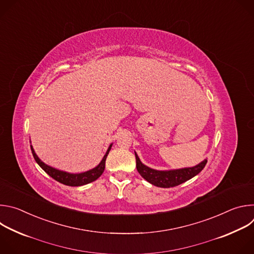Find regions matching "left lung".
<instances>
[{"instance_id": "left-lung-1", "label": "left lung", "mask_w": 254, "mask_h": 254, "mask_svg": "<svg viewBox=\"0 0 254 254\" xmlns=\"http://www.w3.org/2000/svg\"><path fill=\"white\" fill-rule=\"evenodd\" d=\"M134 155L136 160V170L139 173V175L144 180H147L149 183L161 188L176 187L180 184L186 182V181L198 175L207 164V160H204L202 163L192 168L171 170V171H157L141 164L137 155L135 153Z\"/></svg>"}]
</instances>
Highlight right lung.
<instances>
[{
    "label": "right lung",
    "mask_w": 254,
    "mask_h": 254,
    "mask_svg": "<svg viewBox=\"0 0 254 254\" xmlns=\"http://www.w3.org/2000/svg\"><path fill=\"white\" fill-rule=\"evenodd\" d=\"M112 146L113 144H111L110 148H108L107 152L105 153L103 159L101 160V162L99 163V165L97 167H95L94 169L92 170H89L87 172H84V173H80V174H70V173H66V172H63V171H59V170H56L52 167H49L47 166L46 164H44L38 157L37 155L35 154L32 146H31V151H32V154H33V157L35 159V161L37 162V164L50 176L52 177L54 180H56L57 182L61 183V184H64V185H67V186H72V187H78V186H82V185H86L88 183H91L93 182V181H95L96 179H98L103 171H104V168H105V160H106V157L108 155V153H110L111 149H112Z\"/></svg>",
    "instance_id": "obj_1"
}]
</instances>
